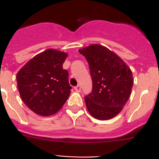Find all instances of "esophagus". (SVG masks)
I'll return each mask as SVG.
<instances>
[{
    "label": "esophagus",
    "instance_id": "obj_1",
    "mask_svg": "<svg viewBox=\"0 0 159 159\" xmlns=\"http://www.w3.org/2000/svg\"><path fill=\"white\" fill-rule=\"evenodd\" d=\"M74 90L76 91V92H79L80 91H81V86H80V85H77V87H74Z\"/></svg>",
    "mask_w": 159,
    "mask_h": 159
}]
</instances>
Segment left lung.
I'll return each instance as SVG.
<instances>
[{
    "label": "left lung",
    "instance_id": "1",
    "mask_svg": "<svg viewBox=\"0 0 159 159\" xmlns=\"http://www.w3.org/2000/svg\"><path fill=\"white\" fill-rule=\"evenodd\" d=\"M87 58L92 78V92L85 97L91 116L107 120L117 116L130 97L134 79L129 66L113 51L101 44L78 50Z\"/></svg>",
    "mask_w": 159,
    "mask_h": 159
}]
</instances>
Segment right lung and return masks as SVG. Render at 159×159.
Wrapping results in <instances>:
<instances>
[{"label": "right lung", "mask_w": 159, "mask_h": 159, "mask_svg": "<svg viewBox=\"0 0 159 159\" xmlns=\"http://www.w3.org/2000/svg\"><path fill=\"white\" fill-rule=\"evenodd\" d=\"M68 54L48 48L29 60L16 74L20 96L29 109L41 116L54 115L71 93L68 72L62 64Z\"/></svg>", "instance_id": "1"}]
</instances>
